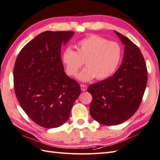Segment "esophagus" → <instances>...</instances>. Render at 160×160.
<instances>
[{"instance_id":"esophagus-1","label":"esophagus","mask_w":160,"mask_h":160,"mask_svg":"<svg viewBox=\"0 0 160 160\" xmlns=\"http://www.w3.org/2000/svg\"><path fill=\"white\" fill-rule=\"evenodd\" d=\"M87 88H88L86 86V85H84V84L81 85V90H82V91H86Z\"/></svg>"}]
</instances>
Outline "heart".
I'll return each mask as SVG.
<instances>
[{
  "instance_id": "obj_1",
  "label": "heart",
  "mask_w": 160,
  "mask_h": 160,
  "mask_svg": "<svg viewBox=\"0 0 160 160\" xmlns=\"http://www.w3.org/2000/svg\"><path fill=\"white\" fill-rule=\"evenodd\" d=\"M76 52L67 49L62 54V60L68 75L75 77L86 66L78 78L82 81L93 79L104 80L111 77L118 69L122 58V48L118 42L92 35L78 42Z\"/></svg>"
}]
</instances>
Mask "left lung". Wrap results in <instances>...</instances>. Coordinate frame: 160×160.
<instances>
[{"label":"left lung","instance_id":"left-lung-1","mask_svg":"<svg viewBox=\"0 0 160 160\" xmlns=\"http://www.w3.org/2000/svg\"><path fill=\"white\" fill-rule=\"evenodd\" d=\"M115 33L125 45L122 65L112 77L88 88L92 96L90 115L105 126L118 125L135 113L147 82V66L139 48L126 37Z\"/></svg>","mask_w":160,"mask_h":160}]
</instances>
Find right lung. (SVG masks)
Listing matches in <instances>:
<instances>
[{
	"label": "right lung",
	"mask_w": 160,
	"mask_h": 160,
	"mask_svg": "<svg viewBox=\"0 0 160 160\" xmlns=\"http://www.w3.org/2000/svg\"><path fill=\"white\" fill-rule=\"evenodd\" d=\"M73 34L42 32L22 49L15 61V96L30 119L42 128H57L67 122L81 94L79 83L66 75L61 59L62 45Z\"/></svg>",
	"instance_id": "obj_1"
}]
</instances>
